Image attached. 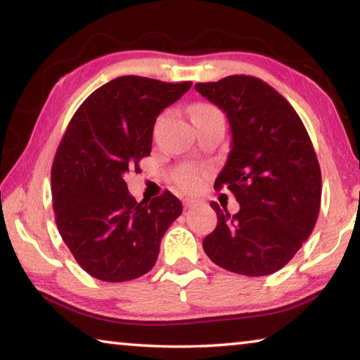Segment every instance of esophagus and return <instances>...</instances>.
<instances>
[{"instance_id":"esophagus-1","label":"esophagus","mask_w":360,"mask_h":360,"mask_svg":"<svg viewBox=\"0 0 360 360\" xmlns=\"http://www.w3.org/2000/svg\"><path fill=\"white\" fill-rule=\"evenodd\" d=\"M184 208H193V206H197V200H193V198H184Z\"/></svg>"}]
</instances>
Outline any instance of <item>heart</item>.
Instances as JSON below:
<instances>
[{
  "instance_id": "1",
  "label": "heart",
  "mask_w": 360,
  "mask_h": 360,
  "mask_svg": "<svg viewBox=\"0 0 360 360\" xmlns=\"http://www.w3.org/2000/svg\"><path fill=\"white\" fill-rule=\"evenodd\" d=\"M198 112H219V111L214 106L198 105L193 108L192 114H198ZM174 181L176 184L181 186L182 188H186V191H193V188H197L200 186V182H202V173H200V169L195 167H184L174 174Z\"/></svg>"
}]
</instances>
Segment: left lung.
Segmentation results:
<instances>
[{"instance_id":"obj_1","label":"left lung","mask_w":360,"mask_h":360,"mask_svg":"<svg viewBox=\"0 0 360 360\" xmlns=\"http://www.w3.org/2000/svg\"><path fill=\"white\" fill-rule=\"evenodd\" d=\"M195 90L227 115L231 149L214 187L230 188L240 203L229 214L211 202L217 225L203 240L205 252L238 275H271L318 221L321 168L311 139L288 100L257 77L227 76Z\"/></svg>"}]
</instances>
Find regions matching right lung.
<instances>
[{"mask_svg": "<svg viewBox=\"0 0 360 360\" xmlns=\"http://www.w3.org/2000/svg\"><path fill=\"white\" fill-rule=\"evenodd\" d=\"M191 85L120 76L72 115L53 158L52 198L60 235L90 276L122 283L155 265L182 205L168 191L136 202L124 176L150 154L157 115Z\"/></svg>", "mask_w": 360, "mask_h": 360, "instance_id": "1", "label": "right lung"}]
</instances>
